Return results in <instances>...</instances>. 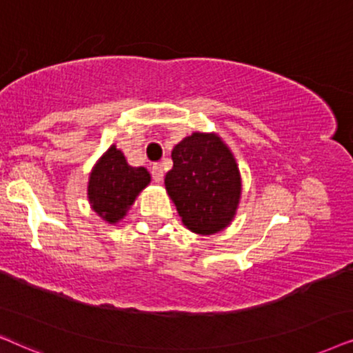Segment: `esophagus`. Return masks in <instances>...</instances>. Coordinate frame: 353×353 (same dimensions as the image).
I'll list each match as a JSON object with an SVG mask.
<instances>
[{"instance_id":"esophagus-1","label":"esophagus","mask_w":353,"mask_h":353,"mask_svg":"<svg viewBox=\"0 0 353 353\" xmlns=\"http://www.w3.org/2000/svg\"><path fill=\"white\" fill-rule=\"evenodd\" d=\"M152 176H153L154 182H161L163 181V168H161V164H158V163L153 164V166H152Z\"/></svg>"}]
</instances>
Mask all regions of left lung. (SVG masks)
Here are the masks:
<instances>
[{
	"label": "left lung",
	"instance_id": "1",
	"mask_svg": "<svg viewBox=\"0 0 353 353\" xmlns=\"http://www.w3.org/2000/svg\"><path fill=\"white\" fill-rule=\"evenodd\" d=\"M171 157L164 185L185 228L201 236L228 228L242 194L241 172L228 145L218 134L194 132Z\"/></svg>",
	"mask_w": 353,
	"mask_h": 353
}]
</instances>
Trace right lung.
I'll return each instance as SVG.
<instances>
[{"label":"right lung","instance_id":"obj_1","mask_svg":"<svg viewBox=\"0 0 353 353\" xmlns=\"http://www.w3.org/2000/svg\"><path fill=\"white\" fill-rule=\"evenodd\" d=\"M150 181L152 177L147 169L130 166L124 153L111 145L88 177V201L100 218L116 224L128 214V210Z\"/></svg>","mask_w":353,"mask_h":353}]
</instances>
